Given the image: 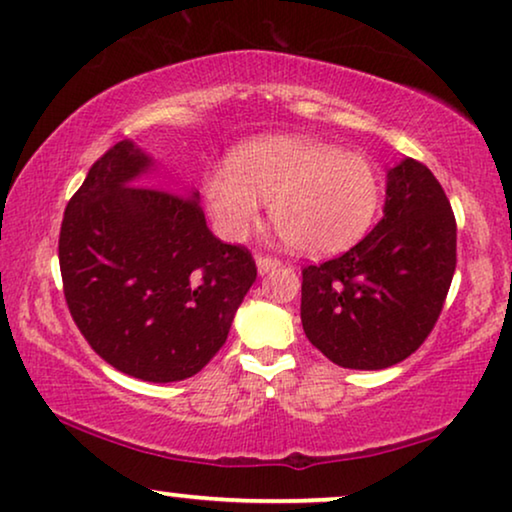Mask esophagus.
<instances>
[{
  "label": "esophagus",
  "instance_id": "34e87169",
  "mask_svg": "<svg viewBox=\"0 0 512 512\" xmlns=\"http://www.w3.org/2000/svg\"><path fill=\"white\" fill-rule=\"evenodd\" d=\"M255 262H257L259 273H269V271L278 269V266H280V259L278 257H271V255H257Z\"/></svg>",
  "mask_w": 512,
  "mask_h": 512
}]
</instances>
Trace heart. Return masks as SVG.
I'll return each instance as SVG.
<instances>
[{"label": "heart", "mask_w": 512, "mask_h": 512, "mask_svg": "<svg viewBox=\"0 0 512 512\" xmlns=\"http://www.w3.org/2000/svg\"><path fill=\"white\" fill-rule=\"evenodd\" d=\"M206 208L229 241L259 222V201L280 236L304 255H331L369 232L380 206V178L357 153L301 136H266L236 148L227 169L206 174Z\"/></svg>", "instance_id": "heart-1"}]
</instances>
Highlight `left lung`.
<instances>
[{
    "mask_svg": "<svg viewBox=\"0 0 512 512\" xmlns=\"http://www.w3.org/2000/svg\"><path fill=\"white\" fill-rule=\"evenodd\" d=\"M457 264V222L441 183L406 157L387 171L383 220L357 246L301 271V325L343 369H387L420 348Z\"/></svg>",
    "mask_w": 512,
    "mask_h": 512,
    "instance_id": "left-lung-1",
    "label": "left lung"
}]
</instances>
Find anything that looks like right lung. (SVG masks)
Returning <instances> with one entry per match:
<instances>
[{"instance_id":"right-lung-1","label":"right lung","mask_w":512,"mask_h":512,"mask_svg":"<svg viewBox=\"0 0 512 512\" xmlns=\"http://www.w3.org/2000/svg\"><path fill=\"white\" fill-rule=\"evenodd\" d=\"M150 164L132 141L106 150L69 199L57 250L90 348L127 376L174 383L225 345L257 266L215 239L197 192L136 185Z\"/></svg>"}]
</instances>
